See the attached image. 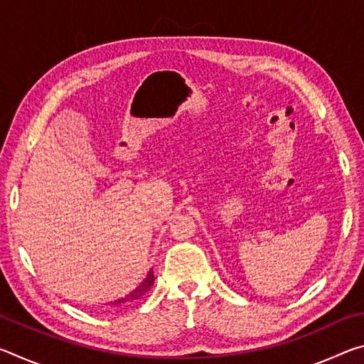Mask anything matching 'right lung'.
<instances>
[{"instance_id":"1","label":"right lung","mask_w":364,"mask_h":364,"mask_svg":"<svg viewBox=\"0 0 364 364\" xmlns=\"http://www.w3.org/2000/svg\"><path fill=\"white\" fill-rule=\"evenodd\" d=\"M154 284V271L151 269L149 273H147V276L144 278V281L141 282V284L134 289L133 292H130L128 295H125V297H122V299H119V300H115V301H110V305H120V304H128V301H134V300H138V299H141L143 297V295L149 291L151 289V286Z\"/></svg>"}]
</instances>
